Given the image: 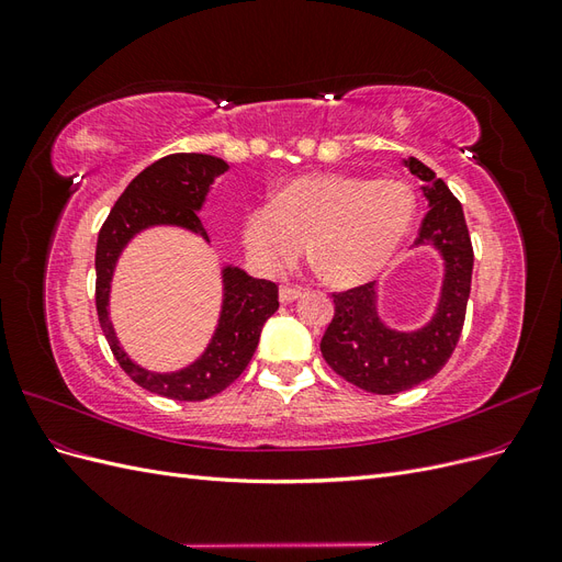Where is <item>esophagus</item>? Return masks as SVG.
Masks as SVG:
<instances>
[{
    "mask_svg": "<svg viewBox=\"0 0 562 562\" xmlns=\"http://www.w3.org/2000/svg\"><path fill=\"white\" fill-rule=\"evenodd\" d=\"M300 295H302V291H297V288H291V285H281V291H279V300L283 304L295 302Z\"/></svg>",
    "mask_w": 562,
    "mask_h": 562,
    "instance_id": "obj_1",
    "label": "esophagus"
}]
</instances>
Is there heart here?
<instances>
[{
    "label": "heart",
    "mask_w": 562,
    "mask_h": 562,
    "mask_svg": "<svg viewBox=\"0 0 562 562\" xmlns=\"http://www.w3.org/2000/svg\"><path fill=\"white\" fill-rule=\"evenodd\" d=\"M413 220L415 194L401 180L310 173L248 209L241 234L252 265L267 277L293 267L312 239L323 279L356 288L378 279L396 258Z\"/></svg>",
    "instance_id": "obj_1"
}]
</instances>
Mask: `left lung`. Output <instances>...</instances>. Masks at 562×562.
I'll return each instance as SVG.
<instances>
[{
	"mask_svg": "<svg viewBox=\"0 0 562 562\" xmlns=\"http://www.w3.org/2000/svg\"><path fill=\"white\" fill-rule=\"evenodd\" d=\"M403 164L422 180V192L429 201L415 246H429L443 260L436 310L424 326L396 330L378 312V283H366L333 295L335 316L321 339L323 359L339 378L384 396L431 380L448 363L462 335L473 271L462 203L429 166L415 157Z\"/></svg>",
	"mask_w": 562,
	"mask_h": 562,
	"instance_id": "left-lung-1",
	"label": "left lung"
}]
</instances>
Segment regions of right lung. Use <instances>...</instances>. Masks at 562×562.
I'll return each instance as SVG.
<instances>
[{
	"instance_id": "obj_1",
	"label": "right lung",
	"mask_w": 562,
	"mask_h": 562,
	"mask_svg": "<svg viewBox=\"0 0 562 562\" xmlns=\"http://www.w3.org/2000/svg\"><path fill=\"white\" fill-rule=\"evenodd\" d=\"M229 168L211 155H168L135 176L116 199L95 246V310L108 345L126 375L151 394L173 401H203L227 389L246 370L267 318L279 310L277 283L255 279L241 267H223V307L209 347L196 361L173 372L135 363L122 349L110 321L112 277L124 248L151 227H180L209 244L199 220L211 184Z\"/></svg>"
}]
</instances>
